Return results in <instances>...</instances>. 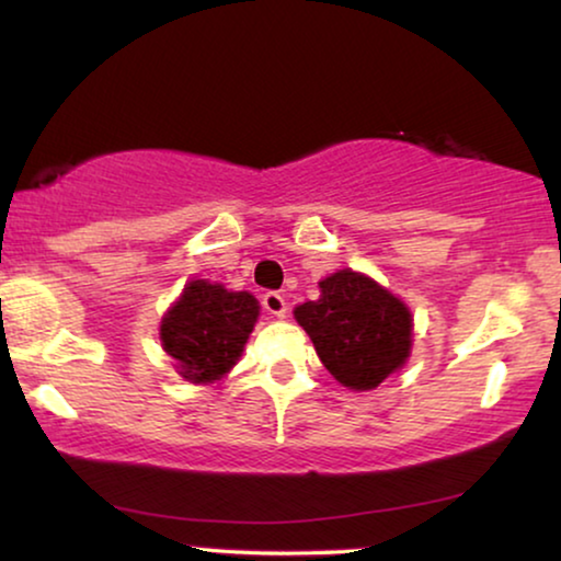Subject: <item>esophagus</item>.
<instances>
[{
	"mask_svg": "<svg viewBox=\"0 0 561 561\" xmlns=\"http://www.w3.org/2000/svg\"><path fill=\"white\" fill-rule=\"evenodd\" d=\"M263 309L267 313H273V317H286L288 306H286V298H283L278 290H267L263 296Z\"/></svg>",
	"mask_w": 561,
	"mask_h": 561,
	"instance_id": "obj_1",
	"label": "esophagus"
}]
</instances>
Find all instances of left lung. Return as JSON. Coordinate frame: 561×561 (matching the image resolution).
Instances as JSON below:
<instances>
[{"label":"left lung","instance_id":"left-lung-1","mask_svg":"<svg viewBox=\"0 0 561 561\" xmlns=\"http://www.w3.org/2000/svg\"><path fill=\"white\" fill-rule=\"evenodd\" d=\"M317 301L294 317L311 336L329 373L350 390L378 388L411 355L409 306L363 273L336 271L319 283Z\"/></svg>","mask_w":561,"mask_h":561}]
</instances>
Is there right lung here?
Wrapping results in <instances>:
<instances>
[{
  "label": "right lung",
  "instance_id": "1",
  "mask_svg": "<svg viewBox=\"0 0 561 561\" xmlns=\"http://www.w3.org/2000/svg\"><path fill=\"white\" fill-rule=\"evenodd\" d=\"M260 313L248 290L191 280L160 321V342L191 382H214L232 370Z\"/></svg>",
  "mask_w": 561,
  "mask_h": 561
}]
</instances>
